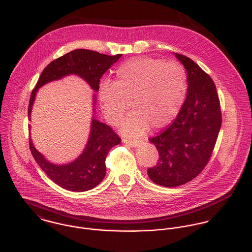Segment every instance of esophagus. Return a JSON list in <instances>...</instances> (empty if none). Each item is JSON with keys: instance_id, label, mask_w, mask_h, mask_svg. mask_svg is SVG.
Returning a JSON list of instances; mask_svg holds the SVG:
<instances>
[{"instance_id": "esophagus-1", "label": "esophagus", "mask_w": 252, "mask_h": 252, "mask_svg": "<svg viewBox=\"0 0 252 252\" xmlns=\"http://www.w3.org/2000/svg\"><path fill=\"white\" fill-rule=\"evenodd\" d=\"M123 143L128 145L129 147H137L139 141L137 140H129V139H123Z\"/></svg>"}]
</instances>
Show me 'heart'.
<instances>
[{"instance_id":"obj_1","label":"heart","mask_w":252,"mask_h":252,"mask_svg":"<svg viewBox=\"0 0 252 252\" xmlns=\"http://www.w3.org/2000/svg\"><path fill=\"white\" fill-rule=\"evenodd\" d=\"M188 90L184 66L154 58H135L122 63L113 82H102L98 98L108 120L116 124L131 106L123 123L129 136H141L150 127L169 125L180 113Z\"/></svg>"}]
</instances>
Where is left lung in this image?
<instances>
[{"label": "left lung", "instance_id": "1", "mask_svg": "<svg viewBox=\"0 0 252 252\" xmlns=\"http://www.w3.org/2000/svg\"><path fill=\"white\" fill-rule=\"evenodd\" d=\"M188 73L187 97L166 129L150 141L159 159L148 169L153 182L178 187L194 179L212 156L222 123L220 100L212 78L189 58L175 54Z\"/></svg>", "mask_w": 252, "mask_h": 252}]
</instances>
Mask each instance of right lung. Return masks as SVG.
Here are the masks:
<instances>
[{
    "label": "right lung",
    "mask_w": 252,
    "mask_h": 252,
    "mask_svg": "<svg viewBox=\"0 0 252 252\" xmlns=\"http://www.w3.org/2000/svg\"><path fill=\"white\" fill-rule=\"evenodd\" d=\"M121 56V54L107 56L90 50L79 49L71 51L50 63L41 73L37 84L32 90L28 104L29 119L38 88L48 82L61 79L65 75L77 74L84 78L96 92L98 91L99 80L103 73ZM92 122L89 142L83 154L75 161L67 165H55L48 162L34 148L31 139H29L31 154L39 166L53 182L65 189L85 191L97 186L105 176V158L108 152L112 147L121 143L120 137L110 126L95 119Z\"/></svg>",
    "instance_id": "obj_1"
}]
</instances>
